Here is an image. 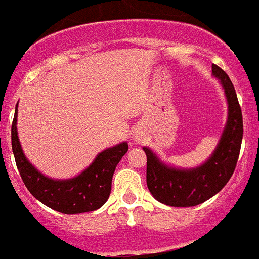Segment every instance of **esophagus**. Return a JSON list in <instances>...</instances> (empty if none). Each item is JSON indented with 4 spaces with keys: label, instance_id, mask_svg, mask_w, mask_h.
I'll use <instances>...</instances> for the list:
<instances>
[{
    "label": "esophagus",
    "instance_id": "esophagus-1",
    "mask_svg": "<svg viewBox=\"0 0 259 259\" xmlns=\"http://www.w3.org/2000/svg\"><path fill=\"white\" fill-rule=\"evenodd\" d=\"M133 138H134V141H136V142H140V141H142V136H141L140 133L134 134Z\"/></svg>",
    "mask_w": 259,
    "mask_h": 259
}]
</instances>
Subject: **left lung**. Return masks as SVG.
Returning <instances> with one entry per match:
<instances>
[{
    "instance_id": "left-lung-1",
    "label": "left lung",
    "mask_w": 259,
    "mask_h": 259,
    "mask_svg": "<svg viewBox=\"0 0 259 259\" xmlns=\"http://www.w3.org/2000/svg\"><path fill=\"white\" fill-rule=\"evenodd\" d=\"M213 75L221 81L228 100V122L207 161L193 169H176L159 161L149 148L146 184L151 195L161 203L174 207H190L205 202L222 190L234 173L243 136L242 111L229 75L220 66H211Z\"/></svg>"
}]
</instances>
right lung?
<instances>
[{
  "mask_svg": "<svg viewBox=\"0 0 259 259\" xmlns=\"http://www.w3.org/2000/svg\"><path fill=\"white\" fill-rule=\"evenodd\" d=\"M12 149L25 186L39 202L64 214H79L100 209L108 201L114 170L129 149L126 142L101 151L92 165L70 180L46 177L25 157L17 133V106L12 123Z\"/></svg>",
  "mask_w": 259,
  "mask_h": 259,
  "instance_id": "obj_1",
  "label": "right lung"
}]
</instances>
